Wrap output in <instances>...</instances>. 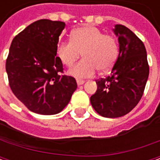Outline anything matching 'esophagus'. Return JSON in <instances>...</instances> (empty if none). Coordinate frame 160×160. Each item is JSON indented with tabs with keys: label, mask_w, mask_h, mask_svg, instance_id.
Masks as SVG:
<instances>
[{
	"label": "esophagus",
	"mask_w": 160,
	"mask_h": 160,
	"mask_svg": "<svg viewBox=\"0 0 160 160\" xmlns=\"http://www.w3.org/2000/svg\"><path fill=\"white\" fill-rule=\"evenodd\" d=\"M77 85H82L84 83V81L83 80H81V79H77Z\"/></svg>",
	"instance_id": "34e87169"
}]
</instances>
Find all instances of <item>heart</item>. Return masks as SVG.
<instances>
[{
  "label": "heart",
  "instance_id": "heart-1",
  "mask_svg": "<svg viewBox=\"0 0 160 160\" xmlns=\"http://www.w3.org/2000/svg\"><path fill=\"white\" fill-rule=\"evenodd\" d=\"M82 52L83 59L74 65L68 74L84 78L92 76L96 70H108L116 61L118 45L112 35L104 34L95 27H83L74 30L71 41L61 42L57 47V54L61 62L71 66Z\"/></svg>",
  "mask_w": 160,
  "mask_h": 160
}]
</instances>
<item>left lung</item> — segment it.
Segmentation results:
<instances>
[{
    "mask_svg": "<svg viewBox=\"0 0 160 160\" xmlns=\"http://www.w3.org/2000/svg\"><path fill=\"white\" fill-rule=\"evenodd\" d=\"M113 32L119 43L118 57L110 75L96 81L97 91L90 98L96 112L109 118L125 116L138 104L150 71L143 42L123 25H115Z\"/></svg>",
    "mask_w": 160,
    "mask_h": 160,
    "instance_id": "1",
    "label": "left lung"
}]
</instances>
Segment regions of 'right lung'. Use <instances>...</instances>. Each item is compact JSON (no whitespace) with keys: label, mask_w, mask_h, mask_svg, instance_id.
<instances>
[{"label":"right lung","mask_w":160,"mask_h":160,"mask_svg":"<svg viewBox=\"0 0 160 160\" xmlns=\"http://www.w3.org/2000/svg\"><path fill=\"white\" fill-rule=\"evenodd\" d=\"M66 24L40 19L13 39L6 60L10 89L32 112L55 115L62 111L77 90L74 77L63 71L57 57L58 37Z\"/></svg>","instance_id":"obj_1"}]
</instances>
